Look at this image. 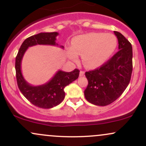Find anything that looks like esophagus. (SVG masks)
<instances>
[{
    "mask_svg": "<svg viewBox=\"0 0 146 146\" xmlns=\"http://www.w3.org/2000/svg\"><path fill=\"white\" fill-rule=\"evenodd\" d=\"M84 74V71H80V77L83 76Z\"/></svg>",
    "mask_w": 146,
    "mask_h": 146,
    "instance_id": "obj_1",
    "label": "esophagus"
}]
</instances>
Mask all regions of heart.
<instances>
[{
  "label": "heart",
  "mask_w": 146,
  "mask_h": 146,
  "mask_svg": "<svg viewBox=\"0 0 146 146\" xmlns=\"http://www.w3.org/2000/svg\"><path fill=\"white\" fill-rule=\"evenodd\" d=\"M117 46L116 37L111 33L92 32L76 36L72 46L67 49L68 56L77 60L78 54L85 66L95 68L104 64L111 57Z\"/></svg>",
  "instance_id": "1"
}]
</instances>
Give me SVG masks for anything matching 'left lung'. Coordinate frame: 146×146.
I'll list each match as a JSON object with an SVG mask.
<instances>
[{
  "label": "left lung",
  "mask_w": 146,
  "mask_h": 146,
  "mask_svg": "<svg viewBox=\"0 0 146 146\" xmlns=\"http://www.w3.org/2000/svg\"><path fill=\"white\" fill-rule=\"evenodd\" d=\"M119 51L101 67L85 73L88 84L85 98L94 105L104 106L115 102L128 86L132 71V45L121 33L114 31Z\"/></svg>",
  "instance_id": "8db88e82"
}]
</instances>
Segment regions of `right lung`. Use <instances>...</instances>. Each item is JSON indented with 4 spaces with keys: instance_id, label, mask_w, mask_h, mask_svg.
I'll use <instances>...</instances> for the list:
<instances>
[{
    "instance_id": "1",
    "label": "right lung",
    "mask_w": 146,
    "mask_h": 146,
    "mask_svg": "<svg viewBox=\"0 0 146 146\" xmlns=\"http://www.w3.org/2000/svg\"><path fill=\"white\" fill-rule=\"evenodd\" d=\"M58 32L40 33L27 38L19 48L16 58V80L18 86L23 95L32 104L42 108H51L60 104L64 99L65 86L78 78L80 71L77 68L71 72L59 70L48 82L40 86H33L25 80L21 71L23 56L29 46L37 44L58 46L56 43ZM64 48V46H60Z\"/></svg>"
}]
</instances>
